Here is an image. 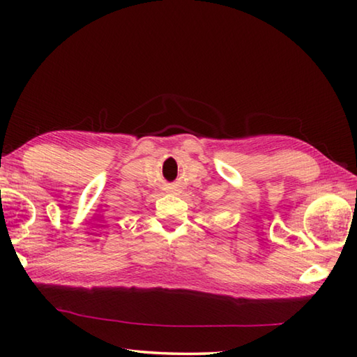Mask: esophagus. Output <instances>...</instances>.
Returning <instances> with one entry per match:
<instances>
[{
	"mask_svg": "<svg viewBox=\"0 0 357 357\" xmlns=\"http://www.w3.org/2000/svg\"><path fill=\"white\" fill-rule=\"evenodd\" d=\"M172 192H173V190H172Z\"/></svg>",
	"mask_w": 357,
	"mask_h": 357,
	"instance_id": "obj_1",
	"label": "esophagus"
}]
</instances>
